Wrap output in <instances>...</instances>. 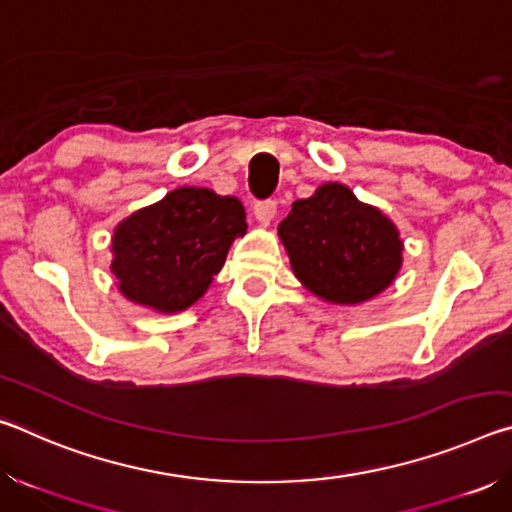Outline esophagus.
I'll return each instance as SVG.
<instances>
[{"label": "esophagus", "instance_id": "1", "mask_svg": "<svg viewBox=\"0 0 512 512\" xmlns=\"http://www.w3.org/2000/svg\"><path fill=\"white\" fill-rule=\"evenodd\" d=\"M275 212H277V203L273 201V198H268V201H257L255 203V219L259 223H271Z\"/></svg>", "mask_w": 512, "mask_h": 512}]
</instances>
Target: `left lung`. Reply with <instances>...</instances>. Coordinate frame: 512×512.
<instances>
[{
    "mask_svg": "<svg viewBox=\"0 0 512 512\" xmlns=\"http://www.w3.org/2000/svg\"><path fill=\"white\" fill-rule=\"evenodd\" d=\"M277 232L298 280L336 305L377 296L402 266L395 225L339 183H327L293 203Z\"/></svg>",
    "mask_w": 512,
    "mask_h": 512,
    "instance_id": "obj_1",
    "label": "left lung"
}]
</instances>
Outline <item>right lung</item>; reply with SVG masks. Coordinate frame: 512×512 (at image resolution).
<instances>
[{
    "label": "right lung",
    "instance_id": "1",
    "mask_svg": "<svg viewBox=\"0 0 512 512\" xmlns=\"http://www.w3.org/2000/svg\"><path fill=\"white\" fill-rule=\"evenodd\" d=\"M244 235L246 212L235 196L180 187L117 225L110 268L128 300L173 314L203 296Z\"/></svg>",
    "mask_w": 512,
    "mask_h": 512
}]
</instances>
